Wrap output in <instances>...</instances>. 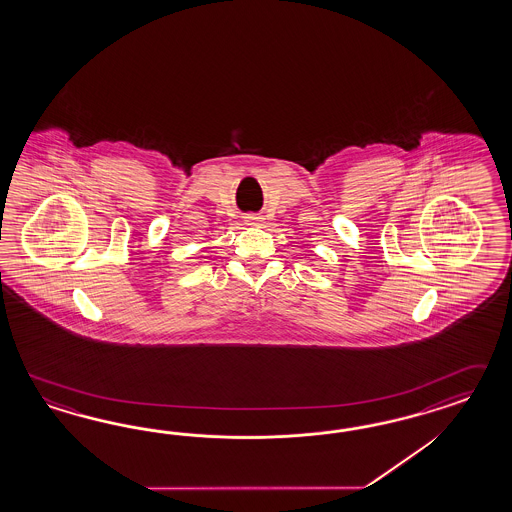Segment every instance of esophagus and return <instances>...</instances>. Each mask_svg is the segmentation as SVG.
<instances>
[{
    "label": "esophagus",
    "instance_id": "1",
    "mask_svg": "<svg viewBox=\"0 0 512 512\" xmlns=\"http://www.w3.org/2000/svg\"><path fill=\"white\" fill-rule=\"evenodd\" d=\"M246 224L248 225H261L262 218L261 216H257V214H248L246 216Z\"/></svg>",
    "mask_w": 512,
    "mask_h": 512
}]
</instances>
